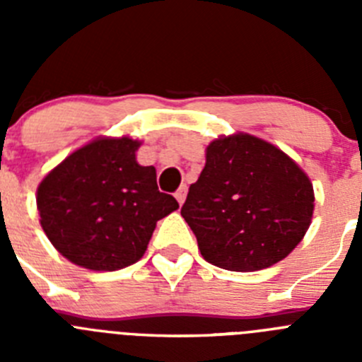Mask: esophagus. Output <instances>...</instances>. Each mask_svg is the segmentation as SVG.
I'll use <instances>...</instances> for the list:
<instances>
[{"label":"esophagus","instance_id":"1","mask_svg":"<svg viewBox=\"0 0 362 362\" xmlns=\"http://www.w3.org/2000/svg\"><path fill=\"white\" fill-rule=\"evenodd\" d=\"M187 192H188L187 185H183V187L177 188V192H175V199L179 201V204L185 203V199H187Z\"/></svg>","mask_w":362,"mask_h":362}]
</instances>
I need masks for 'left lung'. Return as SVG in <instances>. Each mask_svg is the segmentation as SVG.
I'll use <instances>...</instances> for the list:
<instances>
[{
  "label": "left lung",
  "instance_id": "8db88e82",
  "mask_svg": "<svg viewBox=\"0 0 362 362\" xmlns=\"http://www.w3.org/2000/svg\"><path fill=\"white\" fill-rule=\"evenodd\" d=\"M313 187L283 150L250 134L214 139L181 216L201 255L232 272L279 263L312 223Z\"/></svg>",
  "mask_w": 362,
  "mask_h": 362
}]
</instances>
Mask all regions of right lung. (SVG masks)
Segmentation results:
<instances>
[{
  "mask_svg": "<svg viewBox=\"0 0 362 362\" xmlns=\"http://www.w3.org/2000/svg\"><path fill=\"white\" fill-rule=\"evenodd\" d=\"M139 145L98 137L37 187L41 228L70 263L95 272L130 267L145 254L156 223L179 209L159 192L156 168L136 161Z\"/></svg>",
  "mask_w": 362,
  "mask_h": 362,
  "instance_id": "add662e5",
  "label": "right lung"
}]
</instances>
